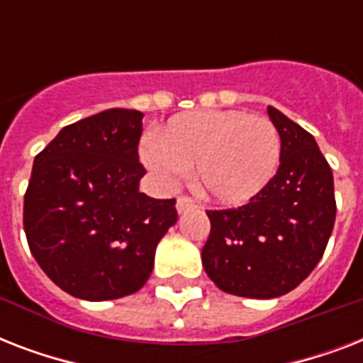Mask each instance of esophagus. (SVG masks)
Returning <instances> with one entry per match:
<instances>
[{
    "label": "esophagus",
    "mask_w": 363,
    "mask_h": 363,
    "mask_svg": "<svg viewBox=\"0 0 363 363\" xmlns=\"http://www.w3.org/2000/svg\"><path fill=\"white\" fill-rule=\"evenodd\" d=\"M196 205H194V201L188 196H181V198L177 199V213L179 215H182V213H186V211L194 209Z\"/></svg>",
    "instance_id": "esophagus-1"
}]
</instances>
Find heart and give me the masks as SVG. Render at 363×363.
<instances>
[{
  "mask_svg": "<svg viewBox=\"0 0 363 363\" xmlns=\"http://www.w3.org/2000/svg\"><path fill=\"white\" fill-rule=\"evenodd\" d=\"M281 133L265 116L242 111H192L173 116L158 141L141 148L143 164L164 184L186 175L207 198L241 205L258 196L281 164Z\"/></svg>",
  "mask_w": 363,
  "mask_h": 363,
  "instance_id": "1",
  "label": "heart"
}]
</instances>
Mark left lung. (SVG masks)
I'll return each mask as SVG.
<instances>
[{"label": "left lung", "mask_w": 363, "mask_h": 363, "mask_svg": "<svg viewBox=\"0 0 363 363\" xmlns=\"http://www.w3.org/2000/svg\"><path fill=\"white\" fill-rule=\"evenodd\" d=\"M281 165L267 186L238 209L207 211L205 273L222 292L241 298L284 296L311 275L335 222L333 175L315 137L275 107Z\"/></svg>", "instance_id": "1"}]
</instances>
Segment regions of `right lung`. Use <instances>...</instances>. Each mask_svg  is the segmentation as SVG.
I'll return each mask as SVG.
<instances>
[{
  "mask_svg": "<svg viewBox=\"0 0 363 363\" xmlns=\"http://www.w3.org/2000/svg\"><path fill=\"white\" fill-rule=\"evenodd\" d=\"M143 113L107 109L65 125L33 160L24 196L28 245L73 298L107 301L145 286L175 199L139 192Z\"/></svg>",
  "mask_w": 363,
  "mask_h": 363,
  "instance_id": "add662e5",
  "label": "right lung"
}]
</instances>
